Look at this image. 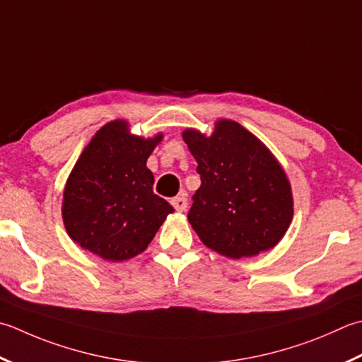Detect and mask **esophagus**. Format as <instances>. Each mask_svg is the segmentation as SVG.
Masks as SVG:
<instances>
[{
  "instance_id": "34e87169",
  "label": "esophagus",
  "mask_w": 362,
  "mask_h": 362,
  "mask_svg": "<svg viewBox=\"0 0 362 362\" xmlns=\"http://www.w3.org/2000/svg\"><path fill=\"white\" fill-rule=\"evenodd\" d=\"M171 204H173V207H174L177 211H185V210H187V205H188L187 199H185V197H183V196L173 197Z\"/></svg>"
}]
</instances>
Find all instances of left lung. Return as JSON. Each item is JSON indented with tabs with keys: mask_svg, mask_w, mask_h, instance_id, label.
Segmentation results:
<instances>
[{
	"mask_svg": "<svg viewBox=\"0 0 362 362\" xmlns=\"http://www.w3.org/2000/svg\"><path fill=\"white\" fill-rule=\"evenodd\" d=\"M197 163L201 187L188 221L201 242L224 257L272 250L293 218L292 187L281 163L235 120L219 119L214 133H182Z\"/></svg>",
	"mask_w": 362,
	"mask_h": 362,
	"instance_id": "obj_1",
	"label": "left lung"
}]
</instances>
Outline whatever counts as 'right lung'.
Returning a JSON list of instances; mask_svg holds the SVG:
<instances>
[{
    "instance_id": "add662e5",
    "label": "right lung",
    "mask_w": 362,
    "mask_h": 362,
    "mask_svg": "<svg viewBox=\"0 0 362 362\" xmlns=\"http://www.w3.org/2000/svg\"><path fill=\"white\" fill-rule=\"evenodd\" d=\"M163 139L130 132L127 120L105 124L66 182L62 221L83 250L110 262L138 256L174 209L153 193V174L146 166Z\"/></svg>"
}]
</instances>
